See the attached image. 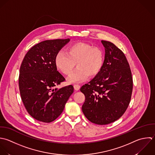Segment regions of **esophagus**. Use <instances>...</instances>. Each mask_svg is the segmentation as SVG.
Wrapping results in <instances>:
<instances>
[{"label": "esophagus", "instance_id": "1", "mask_svg": "<svg viewBox=\"0 0 155 155\" xmlns=\"http://www.w3.org/2000/svg\"><path fill=\"white\" fill-rule=\"evenodd\" d=\"M74 89L77 91H78L80 89V86L78 85V84H74Z\"/></svg>", "mask_w": 155, "mask_h": 155}]
</instances>
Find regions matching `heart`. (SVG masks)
<instances>
[{
    "instance_id": "b5f03b06",
    "label": "heart",
    "mask_w": 155,
    "mask_h": 155,
    "mask_svg": "<svg viewBox=\"0 0 155 155\" xmlns=\"http://www.w3.org/2000/svg\"><path fill=\"white\" fill-rule=\"evenodd\" d=\"M103 61V51L84 42L71 45L67 52L59 51L55 58L57 68L66 75H71L76 64L77 68L69 78L70 83L83 81L87 77L97 75L102 68Z\"/></svg>"
}]
</instances>
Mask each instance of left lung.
<instances>
[{
    "label": "left lung",
    "mask_w": 155,
    "mask_h": 155,
    "mask_svg": "<svg viewBox=\"0 0 155 155\" xmlns=\"http://www.w3.org/2000/svg\"><path fill=\"white\" fill-rule=\"evenodd\" d=\"M104 61L100 72L80 91L85 95L82 111L91 122L106 125L119 119L130 101L133 79L123 52L114 43L102 40Z\"/></svg>",
    "instance_id": "8db88e82"
}]
</instances>
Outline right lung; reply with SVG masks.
Masks as SVG:
<instances>
[{"label":"right lung","instance_id":"1","mask_svg":"<svg viewBox=\"0 0 155 155\" xmlns=\"http://www.w3.org/2000/svg\"><path fill=\"white\" fill-rule=\"evenodd\" d=\"M69 41H43L32 46L22 61L18 77L21 98L28 114L37 121L51 123L57 119L74 92L72 85L55 87L65 81L57 71L55 58Z\"/></svg>","mask_w":155,"mask_h":155}]
</instances>
